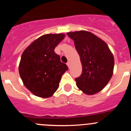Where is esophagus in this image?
<instances>
[{
	"label": "esophagus",
	"instance_id": "esophagus-1",
	"mask_svg": "<svg viewBox=\"0 0 131 131\" xmlns=\"http://www.w3.org/2000/svg\"><path fill=\"white\" fill-rule=\"evenodd\" d=\"M67 66H68V68H70V62H68V63H67Z\"/></svg>",
	"mask_w": 131,
	"mask_h": 131
}]
</instances>
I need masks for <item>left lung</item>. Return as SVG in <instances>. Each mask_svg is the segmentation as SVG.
<instances>
[{
    "instance_id": "obj_1",
    "label": "left lung",
    "mask_w": 131,
    "mask_h": 131,
    "mask_svg": "<svg viewBox=\"0 0 131 131\" xmlns=\"http://www.w3.org/2000/svg\"><path fill=\"white\" fill-rule=\"evenodd\" d=\"M80 56L82 72L75 79L80 90L94 94L107 85L113 75L114 58L105 42L88 31L68 32Z\"/></svg>"
}]
</instances>
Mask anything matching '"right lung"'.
<instances>
[{"mask_svg": "<svg viewBox=\"0 0 131 131\" xmlns=\"http://www.w3.org/2000/svg\"><path fill=\"white\" fill-rule=\"evenodd\" d=\"M65 37L63 34H46L23 51L19 73L25 86L35 96L51 97L59 88L63 74L68 68L54 49Z\"/></svg>", "mask_w": 131, "mask_h": 131, "instance_id": "obj_1", "label": "right lung"}]
</instances>
